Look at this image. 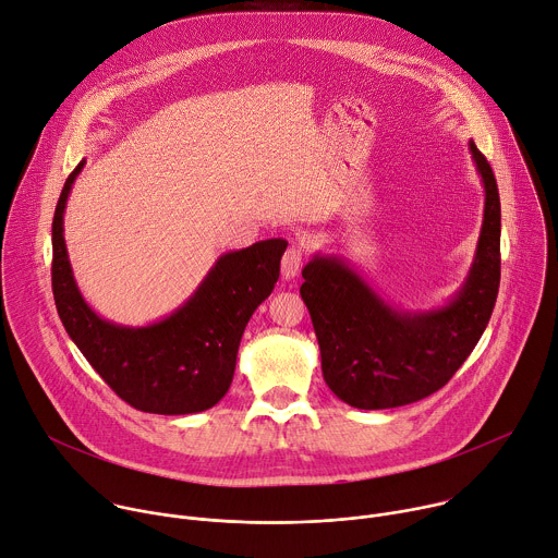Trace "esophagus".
Returning <instances> with one entry per match:
<instances>
[{
	"mask_svg": "<svg viewBox=\"0 0 558 558\" xmlns=\"http://www.w3.org/2000/svg\"><path fill=\"white\" fill-rule=\"evenodd\" d=\"M302 263H304V250L300 245H291L284 256H282V263H280V274L284 280H293L300 269H302Z\"/></svg>",
	"mask_w": 558,
	"mask_h": 558,
	"instance_id": "1",
	"label": "esophagus"
}]
</instances>
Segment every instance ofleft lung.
<instances>
[{
	"label": "left lung",
	"mask_w": 558,
	"mask_h": 558,
	"mask_svg": "<svg viewBox=\"0 0 558 558\" xmlns=\"http://www.w3.org/2000/svg\"><path fill=\"white\" fill-rule=\"evenodd\" d=\"M484 185V220L465 280L433 308H402L344 258L317 252L302 269L327 386L353 409L379 411L439 390L484 336L501 278V203L486 156L468 141Z\"/></svg>",
	"instance_id": "1"
}]
</instances>
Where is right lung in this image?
Segmentation results:
<instances>
[{"instance_id": "right-lung-1", "label": "right lung", "mask_w": 558, "mask_h": 558, "mask_svg": "<svg viewBox=\"0 0 558 558\" xmlns=\"http://www.w3.org/2000/svg\"><path fill=\"white\" fill-rule=\"evenodd\" d=\"M78 161L52 218V293L61 323L123 402L154 415H192L218 404L231 386L238 347L252 313L280 276L284 241L222 254L194 293L161 320L128 327L101 317L78 289L63 238V214Z\"/></svg>"}]
</instances>
